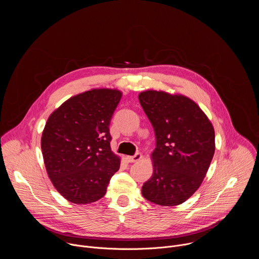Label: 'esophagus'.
<instances>
[{
	"label": "esophagus",
	"instance_id": "obj_1",
	"mask_svg": "<svg viewBox=\"0 0 259 259\" xmlns=\"http://www.w3.org/2000/svg\"><path fill=\"white\" fill-rule=\"evenodd\" d=\"M141 158H142L141 154H140V153H136L134 156H128V157H127V161H128L129 163H134V162L139 161Z\"/></svg>",
	"mask_w": 259,
	"mask_h": 259
}]
</instances>
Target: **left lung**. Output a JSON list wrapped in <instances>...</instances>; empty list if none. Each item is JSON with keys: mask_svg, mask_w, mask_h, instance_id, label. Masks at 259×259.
<instances>
[{"mask_svg": "<svg viewBox=\"0 0 259 259\" xmlns=\"http://www.w3.org/2000/svg\"><path fill=\"white\" fill-rule=\"evenodd\" d=\"M138 98L156 135L154 173L143 183L142 196L161 206L179 205L199 189L208 171L215 151L213 126L186 96L145 91Z\"/></svg>", "mask_w": 259, "mask_h": 259, "instance_id": "8db88e82", "label": "left lung"}]
</instances>
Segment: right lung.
Instances as JSON below:
<instances>
[{"instance_id":"add662e5","label":"right lung","mask_w":259,"mask_h":259,"mask_svg":"<svg viewBox=\"0 0 259 259\" xmlns=\"http://www.w3.org/2000/svg\"><path fill=\"white\" fill-rule=\"evenodd\" d=\"M118 90L93 89L66 100L49 117L42 153L53 186L66 200L90 204L101 199L120 159L110 150V120Z\"/></svg>"}]
</instances>
